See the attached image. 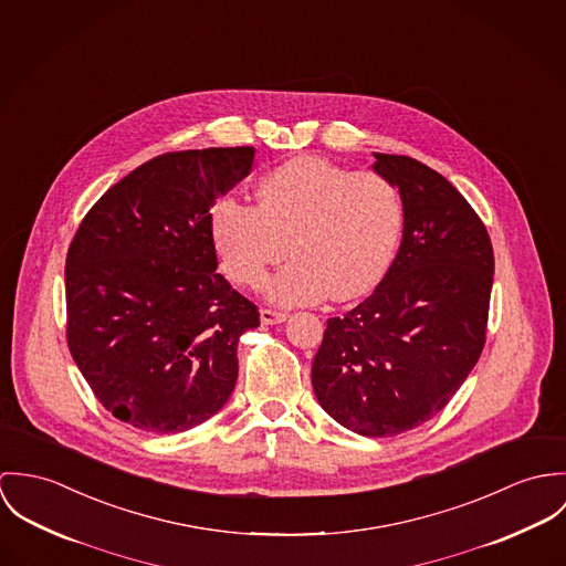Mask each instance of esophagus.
<instances>
[{"mask_svg":"<svg viewBox=\"0 0 566 566\" xmlns=\"http://www.w3.org/2000/svg\"><path fill=\"white\" fill-rule=\"evenodd\" d=\"M289 318L286 313H277V311H269V308H262L260 311V321L264 325H277V323H284Z\"/></svg>","mask_w":566,"mask_h":566,"instance_id":"34e87169","label":"esophagus"}]
</instances>
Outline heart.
<instances>
[{
    "instance_id": "obj_1",
    "label": "heart",
    "mask_w": 566,
    "mask_h": 566,
    "mask_svg": "<svg viewBox=\"0 0 566 566\" xmlns=\"http://www.w3.org/2000/svg\"><path fill=\"white\" fill-rule=\"evenodd\" d=\"M258 206L223 199L210 230L223 271L258 289L289 252L295 260L266 286L280 306L369 295L388 273L403 230L397 187L376 171H349L318 156H297L258 185Z\"/></svg>"
}]
</instances>
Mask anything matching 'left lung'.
Instances as JSON below:
<instances>
[{
    "label": "left lung",
    "mask_w": 566,
    "mask_h": 566,
    "mask_svg": "<svg viewBox=\"0 0 566 566\" xmlns=\"http://www.w3.org/2000/svg\"><path fill=\"white\" fill-rule=\"evenodd\" d=\"M403 201V237L376 291L327 318L314 356L321 408L363 437H395L440 412L475 367L495 273L489 232L428 165L376 154Z\"/></svg>",
    "instance_id": "obj_1"
}]
</instances>
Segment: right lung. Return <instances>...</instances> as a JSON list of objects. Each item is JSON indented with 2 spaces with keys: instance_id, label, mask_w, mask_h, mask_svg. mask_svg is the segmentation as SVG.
<instances>
[{
  "instance_id": "right-lung-1",
  "label": "right lung",
  "mask_w": 566,
  "mask_h": 566,
  "mask_svg": "<svg viewBox=\"0 0 566 566\" xmlns=\"http://www.w3.org/2000/svg\"><path fill=\"white\" fill-rule=\"evenodd\" d=\"M253 154L156 156L95 201L69 245V352L99 403L143 432L190 430L234 390L239 338L260 314L217 273L210 208Z\"/></svg>"
}]
</instances>
